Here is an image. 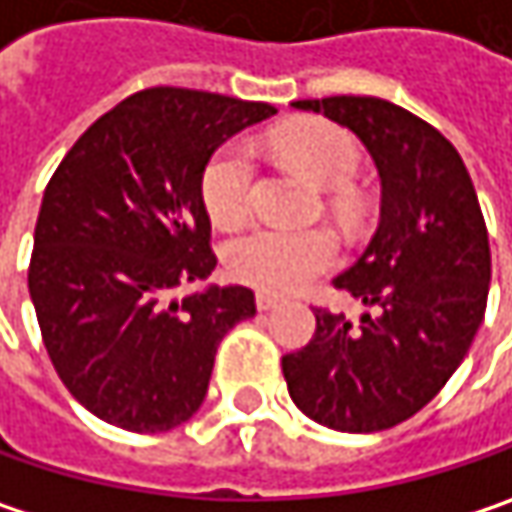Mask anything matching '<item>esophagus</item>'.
Here are the masks:
<instances>
[{
	"label": "esophagus",
	"mask_w": 512,
	"mask_h": 512,
	"mask_svg": "<svg viewBox=\"0 0 512 512\" xmlns=\"http://www.w3.org/2000/svg\"><path fill=\"white\" fill-rule=\"evenodd\" d=\"M255 302H257V310H272V307H278L281 304V299L278 296H272V293H257L255 296Z\"/></svg>",
	"instance_id": "obj_1"
}]
</instances>
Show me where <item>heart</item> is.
<instances>
[{
  "instance_id": "obj_1",
  "label": "heart",
  "mask_w": 512,
  "mask_h": 512,
  "mask_svg": "<svg viewBox=\"0 0 512 512\" xmlns=\"http://www.w3.org/2000/svg\"><path fill=\"white\" fill-rule=\"evenodd\" d=\"M275 149L328 190L349 187L360 172V149L349 131L337 125L313 122L284 128L275 134ZM255 184L252 146L246 140L219 146L202 172V202L210 219L219 225L246 219L255 205ZM337 260L340 243L328 228L255 225L237 234L225 249L228 272L263 293H293L334 269Z\"/></svg>"
}]
</instances>
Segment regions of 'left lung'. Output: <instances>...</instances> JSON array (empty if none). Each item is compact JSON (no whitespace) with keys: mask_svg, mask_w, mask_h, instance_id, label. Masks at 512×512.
<instances>
[{"mask_svg":"<svg viewBox=\"0 0 512 512\" xmlns=\"http://www.w3.org/2000/svg\"><path fill=\"white\" fill-rule=\"evenodd\" d=\"M349 128L381 175V225L334 287L369 310L360 325L313 307L316 331L284 354L290 398L313 422L387 431L445 387L472 346L489 293V237L475 184L434 125L375 96L293 102Z\"/></svg>","mask_w":512,"mask_h":512,"instance_id":"left-lung-1","label":"left lung"}]
</instances>
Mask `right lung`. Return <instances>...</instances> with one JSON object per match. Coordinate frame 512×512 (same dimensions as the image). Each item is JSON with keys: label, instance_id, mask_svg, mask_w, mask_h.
I'll list each match as a JSON object with an SVG mask.
<instances>
[{"label": "right lung", "instance_id": "add662e5", "mask_svg": "<svg viewBox=\"0 0 512 512\" xmlns=\"http://www.w3.org/2000/svg\"><path fill=\"white\" fill-rule=\"evenodd\" d=\"M187 87H149L96 119L58 163L34 225L28 293L49 360L93 416L161 434L205 401L249 287L181 296L216 266L202 172L219 143L272 117Z\"/></svg>", "mask_w": 512, "mask_h": 512}]
</instances>
